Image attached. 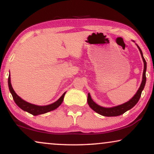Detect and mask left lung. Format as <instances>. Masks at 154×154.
I'll return each instance as SVG.
<instances>
[{
    "label": "left lung",
    "mask_w": 154,
    "mask_h": 154,
    "mask_svg": "<svg viewBox=\"0 0 154 154\" xmlns=\"http://www.w3.org/2000/svg\"><path fill=\"white\" fill-rule=\"evenodd\" d=\"M137 47H138L139 51H140V53L141 55V58L143 59V61H144V72H143V77H142V82H141V84L140 85V87L139 88L138 91H137V93L135 95L133 96V97L131 98L130 101L126 102L122 105L115 106V107L112 108H104L102 107V106H98V104H96L95 102H94L93 100L91 99V96H90L89 94H88V98H87V102L88 104H89V107L91 108L92 110H94V111L97 112V113L103 116H106V117H112V116H120V115L123 114L126 111H128L131 108L134 107V106L137 103V102L139 101V98L141 97V92H142L143 89H144L145 84H146V62L145 60V59L143 56L142 51H141V48H139L138 45H137Z\"/></svg>",
    "instance_id": "1"
}]
</instances>
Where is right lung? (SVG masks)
I'll return each instance as SVG.
<instances>
[{"mask_svg":"<svg viewBox=\"0 0 154 154\" xmlns=\"http://www.w3.org/2000/svg\"><path fill=\"white\" fill-rule=\"evenodd\" d=\"M8 87H9L10 91V93H11L12 96H13V98L14 101L15 102V103L17 104V105L19 106L21 109L24 110V111L28 112L29 113L32 114L33 116H38V115L44 114L49 111H51V110L56 109V108L59 107V106H60V104L63 103L65 94L66 93V92H65V93L61 96V97L59 98L58 101L54 102L53 103L50 104V105L41 106L34 105V104L28 103V102H26L25 101H24L23 99H22L19 96H17V94H16L15 91H14V89H13V87H12L11 85L10 75L9 77H8Z\"/></svg>","mask_w":154,"mask_h":154,"instance_id":"1","label":"right lung"}]
</instances>
